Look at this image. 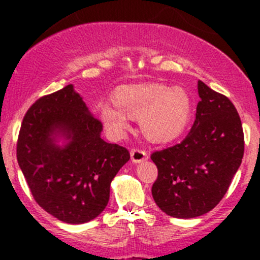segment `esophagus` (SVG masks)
Returning <instances> with one entry per match:
<instances>
[{
  "mask_svg": "<svg viewBox=\"0 0 260 260\" xmlns=\"http://www.w3.org/2000/svg\"><path fill=\"white\" fill-rule=\"evenodd\" d=\"M131 159L132 162L135 164H138V162H142L147 159V153L142 149H138V148H133L131 149Z\"/></svg>",
  "mask_w": 260,
  "mask_h": 260,
  "instance_id": "esophagus-1",
  "label": "esophagus"
}]
</instances>
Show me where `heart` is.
<instances>
[{
  "instance_id": "1",
  "label": "heart",
  "mask_w": 260,
  "mask_h": 260,
  "mask_svg": "<svg viewBox=\"0 0 260 260\" xmlns=\"http://www.w3.org/2000/svg\"><path fill=\"white\" fill-rule=\"evenodd\" d=\"M113 108L103 106L99 118L112 138H120L128 119H138L143 137L153 145L174 142L185 132L192 115V99L181 86L143 83L117 88L111 96Z\"/></svg>"
}]
</instances>
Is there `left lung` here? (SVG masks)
Returning a JSON list of instances; mask_svg holds the SVG:
<instances>
[{"instance_id":"8db88e82","label":"left lung","mask_w":260,"mask_h":260,"mask_svg":"<svg viewBox=\"0 0 260 260\" xmlns=\"http://www.w3.org/2000/svg\"><path fill=\"white\" fill-rule=\"evenodd\" d=\"M200 102L192 128L181 143L151 154L158 176L152 196L179 219L206 214L221 201L244 154L242 120L228 96L198 81Z\"/></svg>"}]
</instances>
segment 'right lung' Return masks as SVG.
<instances>
[{
    "label": "right lung",
    "instance_id": "add662e5",
    "mask_svg": "<svg viewBox=\"0 0 260 260\" xmlns=\"http://www.w3.org/2000/svg\"><path fill=\"white\" fill-rule=\"evenodd\" d=\"M103 124L72 84L41 96L23 117L17 161L36 203L68 224L98 216L111 182L129 159L127 148L101 138ZM60 138L64 146L56 143Z\"/></svg>",
    "mask_w": 260,
    "mask_h": 260
}]
</instances>
